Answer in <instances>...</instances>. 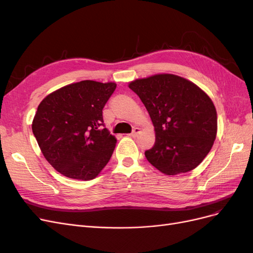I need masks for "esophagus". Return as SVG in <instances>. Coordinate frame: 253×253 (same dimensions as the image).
<instances>
[{"instance_id":"obj_1","label":"esophagus","mask_w":253,"mask_h":253,"mask_svg":"<svg viewBox=\"0 0 253 253\" xmlns=\"http://www.w3.org/2000/svg\"><path fill=\"white\" fill-rule=\"evenodd\" d=\"M140 133V128L139 127H137V126H135L134 128H133V131H132V133L129 134V136H132V137H136L137 135H138Z\"/></svg>"}]
</instances>
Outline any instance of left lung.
Listing matches in <instances>:
<instances>
[{
  "label": "left lung",
  "mask_w": 253,
  "mask_h": 253,
  "mask_svg": "<svg viewBox=\"0 0 253 253\" xmlns=\"http://www.w3.org/2000/svg\"><path fill=\"white\" fill-rule=\"evenodd\" d=\"M128 87L138 95L155 127L154 147L144 152L148 162L167 175L195 169L216 137V110L209 96L171 74L137 79Z\"/></svg>",
  "instance_id": "left-lung-1"
}]
</instances>
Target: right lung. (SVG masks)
I'll list each match as a JSON object with an SVG mask.
<instances>
[{
	"mask_svg": "<svg viewBox=\"0 0 253 253\" xmlns=\"http://www.w3.org/2000/svg\"><path fill=\"white\" fill-rule=\"evenodd\" d=\"M116 83L84 80L57 89L38 106L33 133L47 162L62 175L90 180L109 163L116 138L102 110Z\"/></svg>",
	"mask_w": 253,
	"mask_h": 253,
	"instance_id": "right-lung-1",
	"label": "right lung"
}]
</instances>
